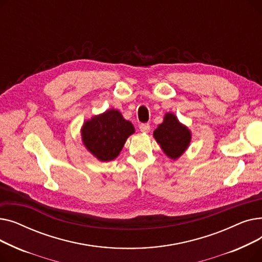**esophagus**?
Wrapping results in <instances>:
<instances>
[{"label": "esophagus", "instance_id": "34e87169", "mask_svg": "<svg viewBox=\"0 0 262 262\" xmlns=\"http://www.w3.org/2000/svg\"><path fill=\"white\" fill-rule=\"evenodd\" d=\"M139 129L142 132V133H148L149 130V124L147 123H142L139 125Z\"/></svg>", "mask_w": 262, "mask_h": 262}]
</instances>
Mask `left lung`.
<instances>
[{
    "mask_svg": "<svg viewBox=\"0 0 262 262\" xmlns=\"http://www.w3.org/2000/svg\"><path fill=\"white\" fill-rule=\"evenodd\" d=\"M153 135L163 153L171 159L181 157L191 141V132L172 113L166 114Z\"/></svg>",
    "mask_w": 262,
    "mask_h": 262,
    "instance_id": "8db88e82",
    "label": "left lung"
}]
</instances>
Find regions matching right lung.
<instances>
[{
    "label": "right lung",
    "instance_id": "right-lung-1",
    "mask_svg": "<svg viewBox=\"0 0 262 262\" xmlns=\"http://www.w3.org/2000/svg\"><path fill=\"white\" fill-rule=\"evenodd\" d=\"M134 133V125L129 121L118 110L109 109L84 123L81 140L94 157L110 161L118 157L124 143Z\"/></svg>",
    "mask_w": 262,
    "mask_h": 262
}]
</instances>
